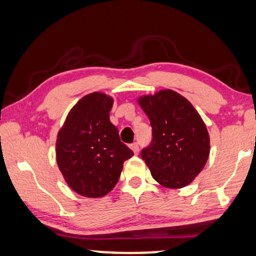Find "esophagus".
Here are the masks:
<instances>
[{
    "instance_id": "esophagus-1",
    "label": "esophagus",
    "mask_w": 256,
    "mask_h": 256,
    "mask_svg": "<svg viewBox=\"0 0 256 256\" xmlns=\"http://www.w3.org/2000/svg\"><path fill=\"white\" fill-rule=\"evenodd\" d=\"M130 148L132 149V152H134V154H138V142L132 144L130 146Z\"/></svg>"
}]
</instances>
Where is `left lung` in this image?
Returning a JSON list of instances; mask_svg holds the SVG:
<instances>
[{
    "mask_svg": "<svg viewBox=\"0 0 256 256\" xmlns=\"http://www.w3.org/2000/svg\"><path fill=\"white\" fill-rule=\"evenodd\" d=\"M138 102L152 128L150 144L141 152L152 176L166 188L192 184L209 156V134L200 114L172 89L140 96Z\"/></svg>",
    "mask_w": 256,
    "mask_h": 256,
    "instance_id": "1",
    "label": "left lung"
}]
</instances>
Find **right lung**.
Segmentation results:
<instances>
[{
    "mask_svg": "<svg viewBox=\"0 0 256 256\" xmlns=\"http://www.w3.org/2000/svg\"><path fill=\"white\" fill-rule=\"evenodd\" d=\"M112 96L92 92L70 109L56 140V161L69 187L86 198H102L120 178L134 152L109 118Z\"/></svg>",
    "mask_w": 256,
    "mask_h": 256,
    "instance_id": "right-lung-1",
    "label": "right lung"
}]
</instances>
